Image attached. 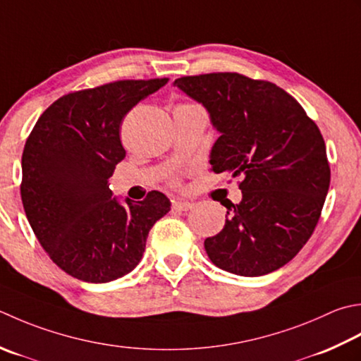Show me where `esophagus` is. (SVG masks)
Instances as JSON below:
<instances>
[{
    "label": "esophagus",
    "instance_id": "34e87169",
    "mask_svg": "<svg viewBox=\"0 0 361 361\" xmlns=\"http://www.w3.org/2000/svg\"><path fill=\"white\" fill-rule=\"evenodd\" d=\"M192 208H194V203L186 202V200H178L173 203V209H176V211H189Z\"/></svg>",
    "mask_w": 361,
    "mask_h": 361
}]
</instances>
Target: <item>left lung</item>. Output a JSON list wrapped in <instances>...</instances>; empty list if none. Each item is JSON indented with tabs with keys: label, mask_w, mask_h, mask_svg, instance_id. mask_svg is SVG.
Wrapping results in <instances>:
<instances>
[{
	"label": "left lung",
	"mask_w": 361,
	"mask_h": 361,
	"mask_svg": "<svg viewBox=\"0 0 361 361\" xmlns=\"http://www.w3.org/2000/svg\"><path fill=\"white\" fill-rule=\"evenodd\" d=\"M173 86L202 103L221 133L209 154L213 172L243 178V200L227 207L222 231L204 239L209 259L243 277L280 269L313 235L329 192L319 128L269 81L225 72L183 76Z\"/></svg>",
	"instance_id": "1"
}]
</instances>
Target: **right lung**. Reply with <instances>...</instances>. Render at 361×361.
Listing matches in <instances>:
<instances>
[{"label": "right lung", "mask_w": 361, "mask_h": 361, "mask_svg": "<svg viewBox=\"0 0 361 361\" xmlns=\"http://www.w3.org/2000/svg\"><path fill=\"white\" fill-rule=\"evenodd\" d=\"M169 78L123 80L72 92L48 106L21 157V202L35 238L63 272L87 283L123 277L144 255L148 231L171 211L167 197H112L125 158L123 117Z\"/></svg>", "instance_id": "right-lung-1"}]
</instances>
